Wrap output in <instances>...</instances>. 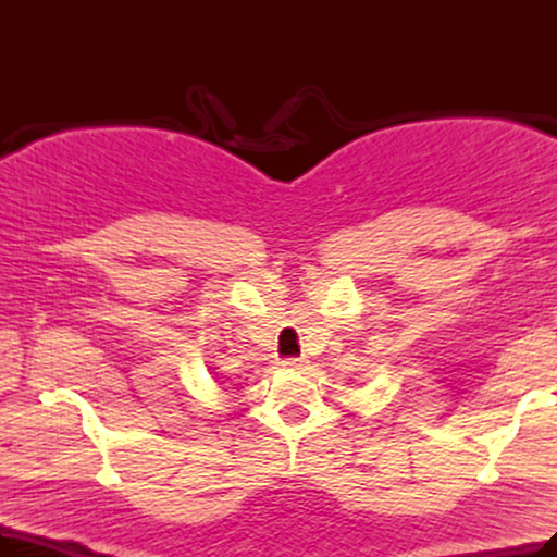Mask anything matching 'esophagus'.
Returning <instances> with one entry per match:
<instances>
[{
  "mask_svg": "<svg viewBox=\"0 0 557 557\" xmlns=\"http://www.w3.org/2000/svg\"><path fill=\"white\" fill-rule=\"evenodd\" d=\"M305 363H307L305 359H286V361H282V366L288 368V370H300Z\"/></svg>",
  "mask_w": 557,
  "mask_h": 557,
  "instance_id": "34e87169",
  "label": "esophagus"
}]
</instances>
